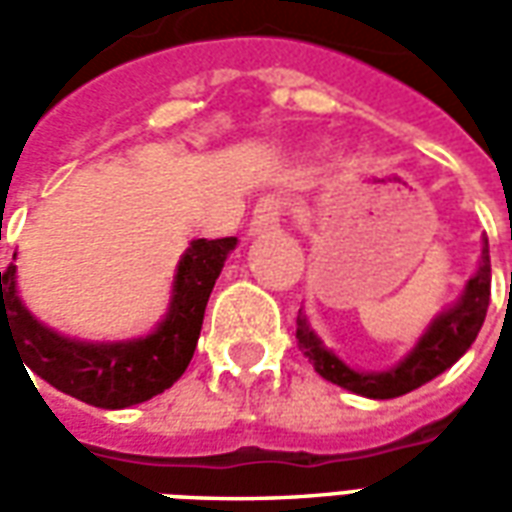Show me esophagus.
Here are the masks:
<instances>
[{
    "label": "esophagus",
    "mask_w": 512,
    "mask_h": 512,
    "mask_svg": "<svg viewBox=\"0 0 512 512\" xmlns=\"http://www.w3.org/2000/svg\"><path fill=\"white\" fill-rule=\"evenodd\" d=\"M282 216H285V200H282L279 194H266V197H260V202L255 205V213H252L249 233L252 235L274 233L279 224H282Z\"/></svg>",
    "instance_id": "esophagus-1"
}]
</instances>
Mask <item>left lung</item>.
<instances>
[{
	"label": "left lung",
	"instance_id": "obj_1",
	"mask_svg": "<svg viewBox=\"0 0 512 512\" xmlns=\"http://www.w3.org/2000/svg\"><path fill=\"white\" fill-rule=\"evenodd\" d=\"M488 301H491V260H488V241H483V257H480V271L469 279V285L463 290L461 301L441 312L436 321L430 323V329L422 334L417 348L392 370L384 373H356L348 365H343L332 351H326L321 340L307 329L304 318H299V337L304 356L310 359L315 373L323 376L332 384L351 389L356 395L376 397V400H389V397H400L417 389V386L428 384L430 378L444 373L461 359L474 337L480 332L488 312Z\"/></svg>",
	"mask_w": 512,
	"mask_h": 512
}]
</instances>
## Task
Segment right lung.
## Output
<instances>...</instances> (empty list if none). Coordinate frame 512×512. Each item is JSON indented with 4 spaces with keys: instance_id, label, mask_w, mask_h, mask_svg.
Listing matches in <instances>:
<instances>
[{
    "instance_id": "add662e5",
    "label": "right lung",
    "mask_w": 512,
    "mask_h": 512,
    "mask_svg": "<svg viewBox=\"0 0 512 512\" xmlns=\"http://www.w3.org/2000/svg\"><path fill=\"white\" fill-rule=\"evenodd\" d=\"M235 238L194 241L180 260L167 321L128 343H79L40 326L16 296V266L0 271V340L13 337L24 365L65 395L98 408L145 403L189 367L205 304Z\"/></svg>"
}]
</instances>
